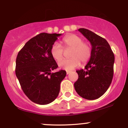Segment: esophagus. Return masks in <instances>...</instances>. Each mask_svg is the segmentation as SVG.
<instances>
[{"label": "esophagus", "mask_w": 128, "mask_h": 128, "mask_svg": "<svg viewBox=\"0 0 128 128\" xmlns=\"http://www.w3.org/2000/svg\"><path fill=\"white\" fill-rule=\"evenodd\" d=\"M66 73H67V74H68L69 73H70V72H69V71H67V72H66Z\"/></svg>", "instance_id": "34e87169"}]
</instances>
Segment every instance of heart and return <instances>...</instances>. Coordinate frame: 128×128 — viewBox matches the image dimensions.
I'll return each mask as SVG.
<instances>
[{"label": "heart", "mask_w": 128, "mask_h": 128, "mask_svg": "<svg viewBox=\"0 0 128 128\" xmlns=\"http://www.w3.org/2000/svg\"><path fill=\"white\" fill-rule=\"evenodd\" d=\"M62 44L65 49H71L68 60H62L64 50L62 47L57 42L52 46L50 54L54 59L58 62L60 68L66 70H72L80 65V62L86 64L90 59L92 49L88 44L83 42L81 37L75 34H70L62 39Z\"/></svg>", "instance_id": "obj_1"}]
</instances>
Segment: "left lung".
<instances>
[{
    "mask_svg": "<svg viewBox=\"0 0 128 128\" xmlns=\"http://www.w3.org/2000/svg\"><path fill=\"white\" fill-rule=\"evenodd\" d=\"M90 42L92 55L85 70L76 71L78 79L74 89L80 96L94 100L102 96L112 82L114 73V55L107 41L88 29H78Z\"/></svg>",
    "mask_w": 128,
    "mask_h": 128,
    "instance_id": "1",
    "label": "left lung"
}]
</instances>
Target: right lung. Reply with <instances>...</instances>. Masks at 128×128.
Listing matches in <instances>:
<instances>
[{
  "label": "right lung",
  "mask_w": 128,
  "mask_h": 128,
  "mask_svg": "<svg viewBox=\"0 0 128 128\" xmlns=\"http://www.w3.org/2000/svg\"><path fill=\"white\" fill-rule=\"evenodd\" d=\"M61 34L41 33L32 38L16 58V74L24 93L32 102L47 105L57 98L65 70L51 73L58 67L50 49Z\"/></svg>",
  "instance_id": "add662e5"
}]
</instances>
